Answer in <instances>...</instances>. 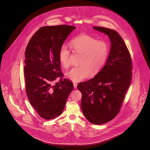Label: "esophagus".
Here are the masks:
<instances>
[{
	"mask_svg": "<svg viewBox=\"0 0 150 150\" xmlns=\"http://www.w3.org/2000/svg\"><path fill=\"white\" fill-rule=\"evenodd\" d=\"M73 83H74V87L75 88H76V87H77V85H78V83H76V82H73Z\"/></svg>",
	"mask_w": 150,
	"mask_h": 150,
	"instance_id": "34e87169",
	"label": "esophagus"
}]
</instances>
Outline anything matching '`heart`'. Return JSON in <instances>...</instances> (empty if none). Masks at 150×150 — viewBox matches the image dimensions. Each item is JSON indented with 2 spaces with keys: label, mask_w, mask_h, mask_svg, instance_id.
<instances>
[{
  "label": "heart",
  "mask_w": 150,
  "mask_h": 150,
  "mask_svg": "<svg viewBox=\"0 0 150 150\" xmlns=\"http://www.w3.org/2000/svg\"><path fill=\"white\" fill-rule=\"evenodd\" d=\"M71 48L74 53L81 54L80 65L68 71L69 79L79 81L86 79L93 72H98L105 64L109 54L108 44L104 41L97 40L92 36L83 34L78 36L70 42ZM71 53L66 45H63L59 51V59L65 68L70 66Z\"/></svg>",
  "instance_id": "obj_1"
}]
</instances>
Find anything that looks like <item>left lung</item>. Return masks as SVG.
I'll return each instance as SVG.
<instances>
[{"label":"left lung","mask_w":150,"mask_h":150,"mask_svg":"<svg viewBox=\"0 0 150 150\" xmlns=\"http://www.w3.org/2000/svg\"><path fill=\"white\" fill-rule=\"evenodd\" d=\"M93 28L108 35L111 49L104 67L93 78L79 83L82 94L81 108L94 125L110 121L118 114L132 79V59L125 42L114 30Z\"/></svg>","instance_id":"8db88e82"}]
</instances>
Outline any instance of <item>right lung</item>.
Instances as JSON below:
<instances>
[{
    "mask_svg": "<svg viewBox=\"0 0 150 150\" xmlns=\"http://www.w3.org/2000/svg\"><path fill=\"white\" fill-rule=\"evenodd\" d=\"M76 27L45 26L33 35L25 49L24 67L25 91L38 115L52 120L61 115L74 84L63 78L59 51L67 36ZM57 77L59 81L52 83Z\"/></svg>",
    "mask_w": 150,
    "mask_h": 150,
    "instance_id": "obj_1",
    "label": "right lung"
}]
</instances>
